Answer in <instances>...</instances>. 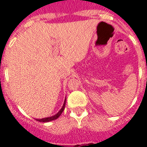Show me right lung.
<instances>
[{"label":"right lung","mask_w":147,"mask_h":147,"mask_svg":"<svg viewBox=\"0 0 147 147\" xmlns=\"http://www.w3.org/2000/svg\"><path fill=\"white\" fill-rule=\"evenodd\" d=\"M65 100L63 106H62V107L61 108V110H60L58 112L57 114H55L54 116L49 117H46V118H42V119H36V120L37 121H40V122H49V121H54V120L57 119L58 117L62 114V113L63 112V111H64L65 109Z\"/></svg>","instance_id":"right-lung-1"}]
</instances>
